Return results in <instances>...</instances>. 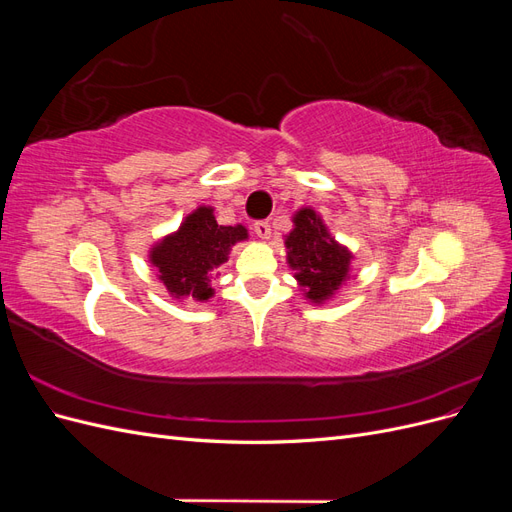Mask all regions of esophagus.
<instances>
[{
	"label": "esophagus",
	"mask_w": 512,
	"mask_h": 512,
	"mask_svg": "<svg viewBox=\"0 0 512 512\" xmlns=\"http://www.w3.org/2000/svg\"><path fill=\"white\" fill-rule=\"evenodd\" d=\"M254 232L260 239H271V224L269 222H256Z\"/></svg>",
	"instance_id": "obj_1"
}]
</instances>
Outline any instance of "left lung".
<instances>
[{"label":"left lung","instance_id":"8db88e82","mask_svg":"<svg viewBox=\"0 0 512 512\" xmlns=\"http://www.w3.org/2000/svg\"><path fill=\"white\" fill-rule=\"evenodd\" d=\"M286 262L305 301L324 305L333 301L352 275L354 254L339 243L314 207L292 213V230L284 235Z\"/></svg>","mask_w":512,"mask_h":512}]
</instances>
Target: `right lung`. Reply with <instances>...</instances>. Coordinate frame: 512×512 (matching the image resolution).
<instances>
[{
    "mask_svg": "<svg viewBox=\"0 0 512 512\" xmlns=\"http://www.w3.org/2000/svg\"><path fill=\"white\" fill-rule=\"evenodd\" d=\"M213 207L198 205L185 215L177 230L149 247L147 260L160 284L175 301L207 303L215 297L213 277L228 262L232 245L250 239L243 224L222 226Z\"/></svg>",
    "mask_w": 512,
    "mask_h": 512,
    "instance_id": "1",
    "label": "right lung"
}]
</instances>
